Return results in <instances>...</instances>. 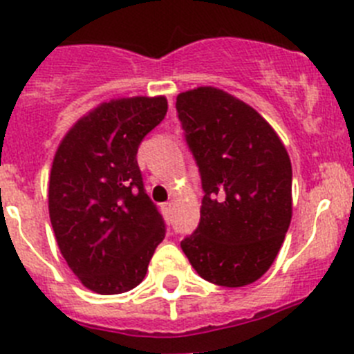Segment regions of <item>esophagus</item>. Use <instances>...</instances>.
<instances>
[{"label": "esophagus", "mask_w": 354, "mask_h": 354, "mask_svg": "<svg viewBox=\"0 0 354 354\" xmlns=\"http://www.w3.org/2000/svg\"><path fill=\"white\" fill-rule=\"evenodd\" d=\"M160 209H162V212L166 214V218H169L171 212H173V202H166V204L160 205Z\"/></svg>", "instance_id": "1"}]
</instances>
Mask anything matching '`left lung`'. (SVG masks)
<instances>
[{"label":"left lung","mask_w":354,"mask_h":354,"mask_svg":"<svg viewBox=\"0 0 354 354\" xmlns=\"http://www.w3.org/2000/svg\"><path fill=\"white\" fill-rule=\"evenodd\" d=\"M176 109L205 192L181 249L207 282L249 286L270 270L292 219L289 153L259 112L219 88L183 91Z\"/></svg>","instance_id":"8db88e82"}]
</instances>
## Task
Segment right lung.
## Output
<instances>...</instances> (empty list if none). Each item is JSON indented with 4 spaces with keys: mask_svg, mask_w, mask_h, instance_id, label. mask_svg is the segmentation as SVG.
Instances as JSON below:
<instances>
[{
    "mask_svg": "<svg viewBox=\"0 0 354 354\" xmlns=\"http://www.w3.org/2000/svg\"><path fill=\"white\" fill-rule=\"evenodd\" d=\"M166 112L162 95L104 102L65 133L55 152L48 185L55 239L79 282L102 296L135 289L164 239L136 152Z\"/></svg>",
    "mask_w": 354,
    "mask_h": 354,
    "instance_id": "add662e5",
    "label": "right lung"
}]
</instances>
